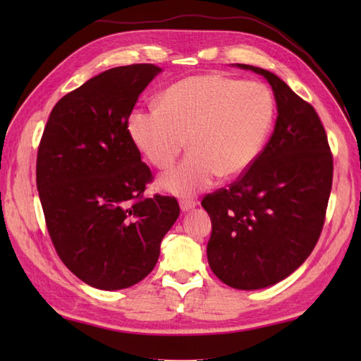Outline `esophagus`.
Returning a JSON list of instances; mask_svg holds the SVG:
<instances>
[{
  "instance_id": "34e87169",
  "label": "esophagus",
  "mask_w": 361,
  "mask_h": 361,
  "mask_svg": "<svg viewBox=\"0 0 361 361\" xmlns=\"http://www.w3.org/2000/svg\"><path fill=\"white\" fill-rule=\"evenodd\" d=\"M197 206V202L195 200H180V208L181 211H190L192 208H195Z\"/></svg>"
}]
</instances>
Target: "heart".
I'll use <instances>...</instances> for the list:
<instances>
[{
	"instance_id": "heart-1",
	"label": "heart",
	"mask_w": 361,
	"mask_h": 361,
	"mask_svg": "<svg viewBox=\"0 0 361 361\" xmlns=\"http://www.w3.org/2000/svg\"><path fill=\"white\" fill-rule=\"evenodd\" d=\"M274 121V99L264 83L221 74L190 75L164 90L159 105L137 106L127 128L142 155L171 167L188 145L189 157L159 176L173 195H194L217 176L234 178L257 159Z\"/></svg>"
}]
</instances>
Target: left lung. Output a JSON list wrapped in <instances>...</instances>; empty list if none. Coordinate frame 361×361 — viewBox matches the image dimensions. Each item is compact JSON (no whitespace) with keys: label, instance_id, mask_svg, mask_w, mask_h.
Here are the masks:
<instances>
[{"label":"left lung","instance_id":"left-lung-1","mask_svg":"<svg viewBox=\"0 0 361 361\" xmlns=\"http://www.w3.org/2000/svg\"><path fill=\"white\" fill-rule=\"evenodd\" d=\"M278 106L274 132L229 189L208 194L211 270L226 286L257 290L286 279L315 248L332 189L334 159L315 109L262 68Z\"/></svg>","mask_w":361,"mask_h":361}]
</instances>
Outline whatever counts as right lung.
Wrapping results in <instances>:
<instances>
[{
	"label": "right lung",
	"instance_id": "obj_1",
	"mask_svg": "<svg viewBox=\"0 0 361 361\" xmlns=\"http://www.w3.org/2000/svg\"><path fill=\"white\" fill-rule=\"evenodd\" d=\"M161 68H111L54 106L37 153V189L59 257L99 290L142 281L180 216L173 197L144 198L153 180L127 122Z\"/></svg>",
	"mask_w": 361,
	"mask_h": 361
}]
</instances>
